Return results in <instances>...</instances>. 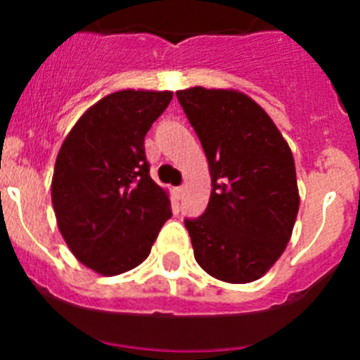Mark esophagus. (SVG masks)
<instances>
[{"label":"esophagus","mask_w":360,"mask_h":360,"mask_svg":"<svg viewBox=\"0 0 360 360\" xmlns=\"http://www.w3.org/2000/svg\"><path fill=\"white\" fill-rule=\"evenodd\" d=\"M184 191H186V189H184L182 186H180V187H176V189H174V193H176V196H178V198H182V196H184Z\"/></svg>","instance_id":"obj_1"}]
</instances>
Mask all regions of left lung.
Instances as JSON below:
<instances>
[{"mask_svg":"<svg viewBox=\"0 0 360 360\" xmlns=\"http://www.w3.org/2000/svg\"><path fill=\"white\" fill-rule=\"evenodd\" d=\"M211 173V198L186 219L195 259L225 283H250L287 249L299 211L295 164L266 111L236 90L176 91Z\"/></svg>","mask_w":360,"mask_h":360,"instance_id":"left-lung-1","label":"left lung"}]
</instances>
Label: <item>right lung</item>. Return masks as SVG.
<instances>
[{"label":"right lung","mask_w":360,"mask_h":360,"mask_svg":"<svg viewBox=\"0 0 360 360\" xmlns=\"http://www.w3.org/2000/svg\"><path fill=\"white\" fill-rule=\"evenodd\" d=\"M171 91L120 90L95 103L66 135L52 178L57 227L82 265L117 276L141 265L171 218L153 182L144 136Z\"/></svg>","instance_id":"right-lung-1"}]
</instances>
